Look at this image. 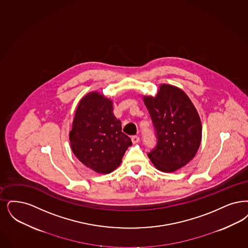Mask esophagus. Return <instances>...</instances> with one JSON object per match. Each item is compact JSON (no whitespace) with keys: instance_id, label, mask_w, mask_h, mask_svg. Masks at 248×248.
Wrapping results in <instances>:
<instances>
[{"instance_id":"34e87169","label":"esophagus","mask_w":248,"mask_h":248,"mask_svg":"<svg viewBox=\"0 0 248 248\" xmlns=\"http://www.w3.org/2000/svg\"><path fill=\"white\" fill-rule=\"evenodd\" d=\"M132 142H133V144H137V143H139V136H133L132 137Z\"/></svg>"}]
</instances>
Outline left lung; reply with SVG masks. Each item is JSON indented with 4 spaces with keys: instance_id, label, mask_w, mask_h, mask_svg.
I'll list each match as a JSON object with an SVG mask.
<instances>
[{
    "instance_id": "1",
    "label": "left lung",
    "mask_w": 248,
    "mask_h": 248,
    "mask_svg": "<svg viewBox=\"0 0 248 248\" xmlns=\"http://www.w3.org/2000/svg\"><path fill=\"white\" fill-rule=\"evenodd\" d=\"M143 99L157 138L156 148L148 156L159 170L175 171L195 157L200 146L202 125L198 110L182 89L167 84L160 85L156 97Z\"/></svg>"
}]
</instances>
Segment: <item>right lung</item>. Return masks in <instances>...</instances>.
<instances>
[{
  "mask_svg": "<svg viewBox=\"0 0 248 248\" xmlns=\"http://www.w3.org/2000/svg\"><path fill=\"white\" fill-rule=\"evenodd\" d=\"M69 139L76 157L99 173L117 168L132 145L113 114L112 101L98 92H90L80 100Z\"/></svg>",
  "mask_w": 248,
  "mask_h": 248,
  "instance_id": "right-lung-1",
  "label": "right lung"
}]
</instances>
